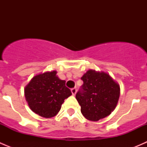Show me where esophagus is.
<instances>
[{"mask_svg": "<svg viewBox=\"0 0 147 147\" xmlns=\"http://www.w3.org/2000/svg\"><path fill=\"white\" fill-rule=\"evenodd\" d=\"M71 92H72V95H75V94H76V92H77V89L75 88V87H74V88H72V89H71Z\"/></svg>", "mask_w": 147, "mask_h": 147, "instance_id": "1", "label": "esophagus"}]
</instances>
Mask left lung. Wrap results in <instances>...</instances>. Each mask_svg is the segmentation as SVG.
Here are the masks:
<instances>
[{"label": "left lung", "mask_w": 147, "mask_h": 147, "mask_svg": "<svg viewBox=\"0 0 147 147\" xmlns=\"http://www.w3.org/2000/svg\"><path fill=\"white\" fill-rule=\"evenodd\" d=\"M81 80L83 84L76 94V99L83 116L94 121L109 116L119 101V84L109 74L94 69H89Z\"/></svg>", "instance_id": "1"}]
</instances>
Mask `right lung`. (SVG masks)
I'll list each match as a JSON object with an SVG mask.
<instances>
[{
  "instance_id": "right-lung-1",
  "label": "right lung",
  "mask_w": 147,
  "mask_h": 147,
  "mask_svg": "<svg viewBox=\"0 0 147 147\" xmlns=\"http://www.w3.org/2000/svg\"><path fill=\"white\" fill-rule=\"evenodd\" d=\"M56 71L35 75L24 89L25 97L33 112L45 118L55 117L64 100L72 94L65 80L56 75Z\"/></svg>"
}]
</instances>
